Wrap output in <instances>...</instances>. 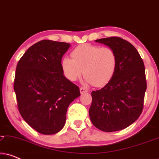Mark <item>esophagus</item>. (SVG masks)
<instances>
[{"mask_svg":"<svg viewBox=\"0 0 159 159\" xmlns=\"http://www.w3.org/2000/svg\"><path fill=\"white\" fill-rule=\"evenodd\" d=\"M80 93H84L88 92V90H87V89H85L84 88H82V87H81V88H80Z\"/></svg>","mask_w":159,"mask_h":159,"instance_id":"esophagus-1","label":"esophagus"}]
</instances>
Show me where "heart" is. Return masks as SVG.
Instances as JSON below:
<instances>
[{"mask_svg":"<svg viewBox=\"0 0 159 159\" xmlns=\"http://www.w3.org/2000/svg\"><path fill=\"white\" fill-rule=\"evenodd\" d=\"M71 58L61 61L64 75L70 81H76L82 73L84 82L96 87L105 85L114 77L117 66V56L109 47L83 44L73 50Z\"/></svg>","mask_w":159,"mask_h":159,"instance_id":"1","label":"heart"}]
</instances>
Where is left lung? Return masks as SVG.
Masks as SVG:
<instances>
[{
    "instance_id": "left-lung-1",
    "label": "left lung",
    "mask_w": 159,
    "mask_h": 159,
    "mask_svg": "<svg viewBox=\"0 0 159 159\" xmlns=\"http://www.w3.org/2000/svg\"><path fill=\"white\" fill-rule=\"evenodd\" d=\"M95 42L114 50L117 66L112 79L91 93L89 115L100 130L119 131L133 124L142 113L147 88L144 63L135 48L122 38L111 37Z\"/></svg>"
}]
</instances>
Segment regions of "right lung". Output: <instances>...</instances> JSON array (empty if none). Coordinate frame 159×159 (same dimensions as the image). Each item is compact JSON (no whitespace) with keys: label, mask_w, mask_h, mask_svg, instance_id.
I'll use <instances>...</instances> for the list:
<instances>
[{"label":"right lung","mask_w":159,"mask_h":159,"mask_svg":"<svg viewBox=\"0 0 159 159\" xmlns=\"http://www.w3.org/2000/svg\"><path fill=\"white\" fill-rule=\"evenodd\" d=\"M70 44L43 40L28 48L16 66L14 89L19 113L39 133L53 134L63 129L67 108L80 95L66 79L61 58Z\"/></svg>","instance_id":"obj_1"}]
</instances>
